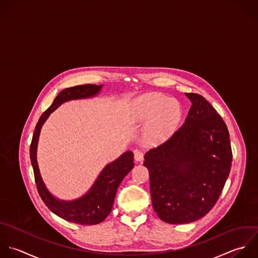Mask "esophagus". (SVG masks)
Returning <instances> with one entry per match:
<instances>
[{
    "mask_svg": "<svg viewBox=\"0 0 258 258\" xmlns=\"http://www.w3.org/2000/svg\"><path fill=\"white\" fill-rule=\"evenodd\" d=\"M134 157H135V160H136L137 162H142V161L144 160V154H143V152H141V151H135Z\"/></svg>",
    "mask_w": 258,
    "mask_h": 258,
    "instance_id": "34e87169",
    "label": "esophagus"
}]
</instances>
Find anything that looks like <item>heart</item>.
I'll return each instance as SVG.
<instances>
[{
  "label": "heart",
  "instance_id": "obj_1",
  "mask_svg": "<svg viewBox=\"0 0 258 258\" xmlns=\"http://www.w3.org/2000/svg\"><path fill=\"white\" fill-rule=\"evenodd\" d=\"M151 120L146 126V136L153 141H161L170 136L181 118V106L176 99L160 93L149 94L140 99L138 117Z\"/></svg>",
  "mask_w": 258,
  "mask_h": 258
}]
</instances>
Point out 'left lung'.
Masks as SVG:
<instances>
[{"instance_id": "1", "label": "left lung", "mask_w": 258, "mask_h": 258, "mask_svg": "<svg viewBox=\"0 0 258 258\" xmlns=\"http://www.w3.org/2000/svg\"><path fill=\"white\" fill-rule=\"evenodd\" d=\"M192 105L173 136L145 155L152 203L171 224L205 216L216 204L229 176L232 150L226 123L200 94L186 93Z\"/></svg>"}]
</instances>
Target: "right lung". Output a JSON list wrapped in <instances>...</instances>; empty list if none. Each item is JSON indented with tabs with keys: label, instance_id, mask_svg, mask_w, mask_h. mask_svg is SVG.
I'll use <instances>...</instances> for the list:
<instances>
[{
	"label": "right lung",
	"instance_id": "right-lung-1",
	"mask_svg": "<svg viewBox=\"0 0 258 258\" xmlns=\"http://www.w3.org/2000/svg\"><path fill=\"white\" fill-rule=\"evenodd\" d=\"M101 87L102 85L83 84L65 88L59 92L51 106L40 116L30 146V159L34 171L37 190L41 199L45 205L57 216L64 220L81 225L98 224L102 222L110 213L119 184L134 168L135 163L133 152H126L114 162L108 164L102 170L96 182L85 196L72 202H64L55 199L48 192L42 181L36 160L37 144L42 124L45 122L50 113L54 111L62 102L71 99L93 96L99 92Z\"/></svg>",
	"mask_w": 258,
	"mask_h": 258
}]
</instances>
